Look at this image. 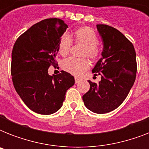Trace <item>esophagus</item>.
Returning a JSON list of instances; mask_svg holds the SVG:
<instances>
[{
  "instance_id": "esophagus-1",
  "label": "esophagus",
  "mask_w": 149,
  "mask_h": 149,
  "mask_svg": "<svg viewBox=\"0 0 149 149\" xmlns=\"http://www.w3.org/2000/svg\"><path fill=\"white\" fill-rule=\"evenodd\" d=\"M79 81H80V79H79V78L75 77V83H76V84H78V83H79Z\"/></svg>"
}]
</instances>
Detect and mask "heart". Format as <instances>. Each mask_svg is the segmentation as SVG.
Masks as SVG:
<instances>
[{
    "mask_svg": "<svg viewBox=\"0 0 149 149\" xmlns=\"http://www.w3.org/2000/svg\"><path fill=\"white\" fill-rule=\"evenodd\" d=\"M75 38L77 42H81L86 45L84 55L91 58H95L99 54L97 47L98 38L95 31L89 27H81L75 31ZM72 38L68 34H64L58 43V52L62 56H66L72 46ZM63 68L71 74L80 76L89 67L88 61L86 58H78L70 57L63 62Z\"/></svg>",
    "mask_w": 149,
    "mask_h": 149,
    "instance_id": "obj_1",
    "label": "heart"
}]
</instances>
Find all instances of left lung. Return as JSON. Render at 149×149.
<instances>
[{"label": "left lung", "instance_id": "8db88e82", "mask_svg": "<svg viewBox=\"0 0 149 149\" xmlns=\"http://www.w3.org/2000/svg\"><path fill=\"white\" fill-rule=\"evenodd\" d=\"M103 42L102 57L92 72L101 80H88L90 90L83 96L84 105L96 113H106L122 104L134 85L137 72L136 53L132 43L118 29L97 24Z\"/></svg>", "mask_w": 149, "mask_h": 149}]
</instances>
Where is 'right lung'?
Segmentation results:
<instances>
[{"instance_id": "right-lung-1", "label": "right lung", "mask_w": 149, "mask_h": 149, "mask_svg": "<svg viewBox=\"0 0 149 149\" xmlns=\"http://www.w3.org/2000/svg\"><path fill=\"white\" fill-rule=\"evenodd\" d=\"M67 28L58 18L42 20L22 34L13 47V84L26 106L37 113L58 111L67 90L75 84L74 77L63 70L56 76L48 72L50 65H56L58 43Z\"/></svg>"}]
</instances>
